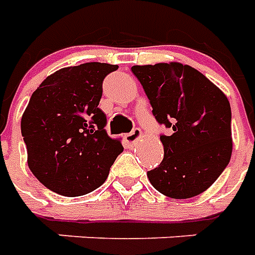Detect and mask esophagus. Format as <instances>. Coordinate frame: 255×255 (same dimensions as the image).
I'll return each instance as SVG.
<instances>
[{
  "instance_id": "34e87169",
  "label": "esophagus",
  "mask_w": 255,
  "mask_h": 255,
  "mask_svg": "<svg viewBox=\"0 0 255 255\" xmlns=\"http://www.w3.org/2000/svg\"><path fill=\"white\" fill-rule=\"evenodd\" d=\"M140 135H142V131H140L139 128H133L131 132L126 133L124 139H126V142H127L128 144H133L139 138H140Z\"/></svg>"
}]
</instances>
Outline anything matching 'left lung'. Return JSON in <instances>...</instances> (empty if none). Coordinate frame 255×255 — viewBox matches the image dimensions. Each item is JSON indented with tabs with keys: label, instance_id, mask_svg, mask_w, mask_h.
<instances>
[{
	"label": "left lung",
	"instance_id": "left-lung-1",
	"mask_svg": "<svg viewBox=\"0 0 255 255\" xmlns=\"http://www.w3.org/2000/svg\"><path fill=\"white\" fill-rule=\"evenodd\" d=\"M153 108L164 158L147 172L153 187L186 199L208 190L231 160V106L224 93L197 69L179 63L131 68Z\"/></svg>",
	"mask_w": 255,
	"mask_h": 255
}]
</instances>
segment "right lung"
Listing matches in <instances>:
<instances>
[{
    "label": "right lung",
    "mask_w": 255,
    "mask_h": 255,
    "mask_svg": "<svg viewBox=\"0 0 255 255\" xmlns=\"http://www.w3.org/2000/svg\"><path fill=\"white\" fill-rule=\"evenodd\" d=\"M117 65L86 63L61 68L32 93L21 117L27 162L39 182L65 197L89 194L104 184L122 143L104 129V79Z\"/></svg>",
    "instance_id": "1"
}]
</instances>
